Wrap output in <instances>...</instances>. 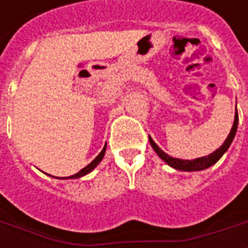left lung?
<instances>
[{"mask_svg": "<svg viewBox=\"0 0 248 248\" xmlns=\"http://www.w3.org/2000/svg\"><path fill=\"white\" fill-rule=\"evenodd\" d=\"M236 128H238V112L235 113V119H234V124H232V128H231L229 136L225 140V142L222 144V146H219L216 152L210 153L209 156L200 157V158H194V160H180V158H174V157H170L169 155H166L165 152L162 151L161 148H158L156 142L152 140V137H149V142H151L152 148L155 149L157 155L160 158H162L164 161L168 164L171 168H174L177 170H184V171H196V170H203L209 166L214 165L220 157L225 155V152L229 149V146L231 145V142L234 140L236 133Z\"/></svg>", "mask_w": 248, "mask_h": 248, "instance_id": "left-lung-1", "label": "left lung"}]
</instances>
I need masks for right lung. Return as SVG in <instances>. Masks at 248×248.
<instances>
[{
	"label": "right lung",
	"mask_w": 248,
	"mask_h": 248,
	"mask_svg": "<svg viewBox=\"0 0 248 248\" xmlns=\"http://www.w3.org/2000/svg\"><path fill=\"white\" fill-rule=\"evenodd\" d=\"M106 148H107V144L104 145V148H103V151L97 155L95 158H93V161H91L88 165L86 166V168H83L82 170H79L77 173V174H74V176H70V177H62V178H79V177H83V176H86V174H88L90 171H92L95 168H96L97 165H99V162L102 161L103 160V157H104V153H106Z\"/></svg>",
	"instance_id": "1"
}]
</instances>
